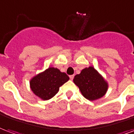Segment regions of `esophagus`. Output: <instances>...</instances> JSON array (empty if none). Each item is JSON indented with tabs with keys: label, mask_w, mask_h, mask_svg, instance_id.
<instances>
[{
	"label": "esophagus",
	"mask_w": 134,
	"mask_h": 134,
	"mask_svg": "<svg viewBox=\"0 0 134 134\" xmlns=\"http://www.w3.org/2000/svg\"><path fill=\"white\" fill-rule=\"evenodd\" d=\"M69 77H70V79H71V80H73L74 78V75H71V76H69Z\"/></svg>",
	"instance_id": "esophagus-1"
}]
</instances>
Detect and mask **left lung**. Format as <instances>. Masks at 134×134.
Listing matches in <instances>:
<instances>
[{
  "mask_svg": "<svg viewBox=\"0 0 134 134\" xmlns=\"http://www.w3.org/2000/svg\"><path fill=\"white\" fill-rule=\"evenodd\" d=\"M74 82L82 95L89 100L103 97L108 87V83L92 66L83 69L81 74L75 76Z\"/></svg>",
  "mask_w": 134,
  "mask_h": 134,
  "instance_id": "left-lung-1",
  "label": "left lung"
}]
</instances>
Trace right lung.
Listing matches in <instances>:
<instances>
[{
    "mask_svg": "<svg viewBox=\"0 0 134 134\" xmlns=\"http://www.w3.org/2000/svg\"><path fill=\"white\" fill-rule=\"evenodd\" d=\"M69 80L66 73L60 72L58 68L50 67L41 74L36 75L30 81L32 91L42 100L53 98L60 86Z\"/></svg>",
    "mask_w": 134,
    "mask_h": 134,
    "instance_id": "add662e5",
    "label": "right lung"
}]
</instances>
